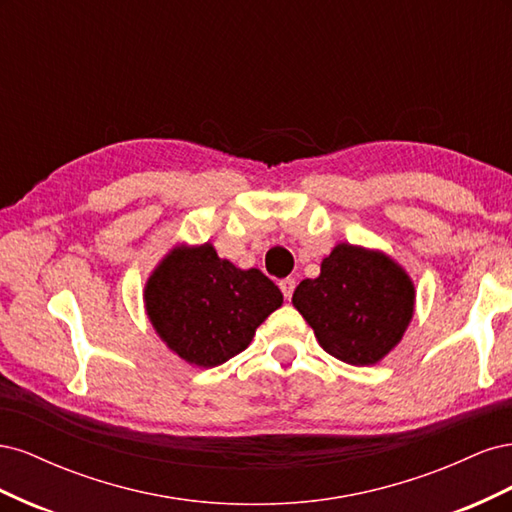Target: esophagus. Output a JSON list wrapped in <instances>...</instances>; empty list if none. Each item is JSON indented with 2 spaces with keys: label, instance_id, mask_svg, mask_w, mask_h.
Segmentation results:
<instances>
[{
  "label": "esophagus",
  "instance_id": "1",
  "mask_svg": "<svg viewBox=\"0 0 512 512\" xmlns=\"http://www.w3.org/2000/svg\"><path fill=\"white\" fill-rule=\"evenodd\" d=\"M294 286H297V282L290 280V277H286V280H282V282H280V288H282V292H284V297H286V299H290V297H292Z\"/></svg>",
  "mask_w": 512,
  "mask_h": 512
}]
</instances>
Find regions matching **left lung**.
Segmentation results:
<instances>
[{"label":"left lung","mask_w":512,"mask_h":512,"mask_svg":"<svg viewBox=\"0 0 512 512\" xmlns=\"http://www.w3.org/2000/svg\"><path fill=\"white\" fill-rule=\"evenodd\" d=\"M414 303L412 277L395 258L352 243H337L320 275L292 294L322 350L356 367L380 363L401 342Z\"/></svg>","instance_id":"left-lung-1"}]
</instances>
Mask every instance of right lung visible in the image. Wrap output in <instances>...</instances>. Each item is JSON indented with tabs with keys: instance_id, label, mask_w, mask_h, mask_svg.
<instances>
[{
	"instance_id": "1",
	"label": "right lung",
	"mask_w": 512,
	"mask_h": 512,
	"mask_svg": "<svg viewBox=\"0 0 512 512\" xmlns=\"http://www.w3.org/2000/svg\"><path fill=\"white\" fill-rule=\"evenodd\" d=\"M143 301L166 348L209 369L250 346L284 297L265 273L235 267L211 243H177L147 277Z\"/></svg>"
}]
</instances>
